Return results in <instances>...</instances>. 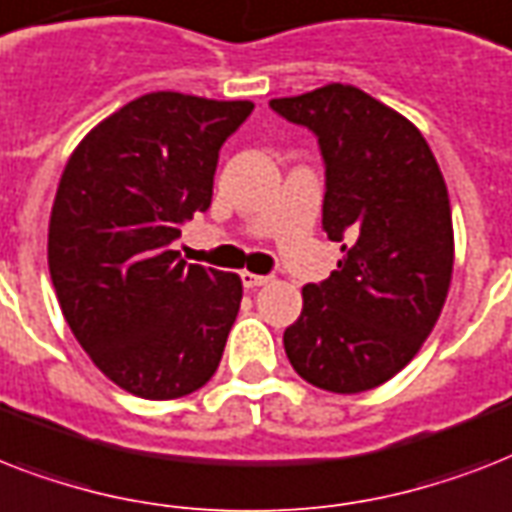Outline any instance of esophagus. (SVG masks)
Returning <instances> with one entry per match:
<instances>
[{
	"mask_svg": "<svg viewBox=\"0 0 512 512\" xmlns=\"http://www.w3.org/2000/svg\"><path fill=\"white\" fill-rule=\"evenodd\" d=\"M268 281H271V276H260V273H249V271L241 273V284H244L247 289L263 287V284H268Z\"/></svg>",
	"mask_w": 512,
	"mask_h": 512,
	"instance_id": "obj_1",
	"label": "esophagus"
}]
</instances>
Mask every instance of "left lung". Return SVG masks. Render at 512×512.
<instances>
[{
    "mask_svg": "<svg viewBox=\"0 0 512 512\" xmlns=\"http://www.w3.org/2000/svg\"><path fill=\"white\" fill-rule=\"evenodd\" d=\"M271 108L319 138L321 225L345 252L329 279L303 287V313L284 332L289 364L321 390H372L412 361L446 303L444 175L420 130L358 87L327 84Z\"/></svg>",
    "mask_w": 512,
    "mask_h": 512,
    "instance_id": "left-lung-1",
    "label": "left lung"
}]
</instances>
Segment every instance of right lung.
Returning a JSON list of instances; mask_svg holds the SVG:
<instances>
[{
    "mask_svg": "<svg viewBox=\"0 0 512 512\" xmlns=\"http://www.w3.org/2000/svg\"><path fill=\"white\" fill-rule=\"evenodd\" d=\"M249 100L151 92L76 146L50 215L47 263L87 356L132 396L167 401L215 374L241 279L185 265L172 241L212 201L220 148Z\"/></svg>",
    "mask_w": 512,
    "mask_h": 512,
    "instance_id": "obj_1",
    "label": "right lung"
}]
</instances>
